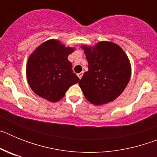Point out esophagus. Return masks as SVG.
<instances>
[{"mask_svg":"<svg viewBox=\"0 0 157 157\" xmlns=\"http://www.w3.org/2000/svg\"><path fill=\"white\" fill-rule=\"evenodd\" d=\"M77 75H78V77L80 79H81V78H82V75H83V72H82H82H80V73H78V74Z\"/></svg>","mask_w":157,"mask_h":157,"instance_id":"obj_1","label":"esophagus"}]
</instances>
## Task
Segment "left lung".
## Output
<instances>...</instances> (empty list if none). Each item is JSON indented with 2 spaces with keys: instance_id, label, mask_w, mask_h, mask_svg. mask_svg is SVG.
<instances>
[{
  "instance_id": "8db88e82",
  "label": "left lung",
  "mask_w": 157,
  "mask_h": 157,
  "mask_svg": "<svg viewBox=\"0 0 157 157\" xmlns=\"http://www.w3.org/2000/svg\"><path fill=\"white\" fill-rule=\"evenodd\" d=\"M82 48L89 70L78 84L86 99L95 105L114 101L130 81L131 69L127 55L119 45L109 41Z\"/></svg>"
}]
</instances>
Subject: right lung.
Listing matches in <instances>:
<instances>
[{"label": "right lung", "mask_w": 157, "mask_h": 157, "mask_svg": "<svg viewBox=\"0 0 157 157\" xmlns=\"http://www.w3.org/2000/svg\"><path fill=\"white\" fill-rule=\"evenodd\" d=\"M74 48L65 47L56 40H48L36 48L29 57L27 77L32 90L51 102L63 98L70 86L79 78L67 59Z\"/></svg>", "instance_id": "right-lung-1"}]
</instances>
